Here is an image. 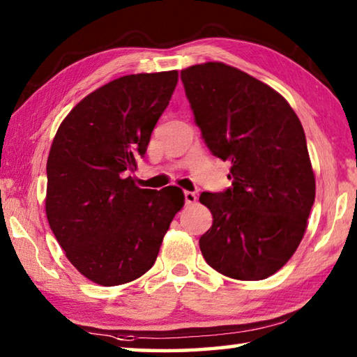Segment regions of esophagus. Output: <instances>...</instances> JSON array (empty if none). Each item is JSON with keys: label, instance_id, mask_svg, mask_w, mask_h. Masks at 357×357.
Returning a JSON list of instances; mask_svg holds the SVG:
<instances>
[{"label": "esophagus", "instance_id": "obj_1", "mask_svg": "<svg viewBox=\"0 0 357 357\" xmlns=\"http://www.w3.org/2000/svg\"><path fill=\"white\" fill-rule=\"evenodd\" d=\"M184 198H185L187 204H192V203L197 202V193L190 192V190H184Z\"/></svg>", "mask_w": 357, "mask_h": 357}]
</instances>
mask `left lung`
Returning <instances> with one entry per match:
<instances>
[{
  "label": "left lung",
  "instance_id": "8db88e82",
  "mask_svg": "<svg viewBox=\"0 0 357 357\" xmlns=\"http://www.w3.org/2000/svg\"><path fill=\"white\" fill-rule=\"evenodd\" d=\"M181 80L206 146L231 162V187L200 195L213 214L203 257L231 279L263 280L293 257L315 202L304 129L279 93L231 66H192Z\"/></svg>",
  "mask_w": 357,
  "mask_h": 357
}]
</instances>
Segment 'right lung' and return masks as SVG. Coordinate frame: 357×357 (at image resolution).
I'll use <instances>...</instances> for the list:
<instances>
[{
    "instance_id": "obj_1",
    "label": "right lung",
    "mask_w": 357,
    "mask_h": 357,
    "mask_svg": "<svg viewBox=\"0 0 357 357\" xmlns=\"http://www.w3.org/2000/svg\"><path fill=\"white\" fill-rule=\"evenodd\" d=\"M178 70L116 78L72 108L47 160L45 213L69 261L86 279L123 285L153 268L184 193L140 189L128 172L144 157Z\"/></svg>"
}]
</instances>
